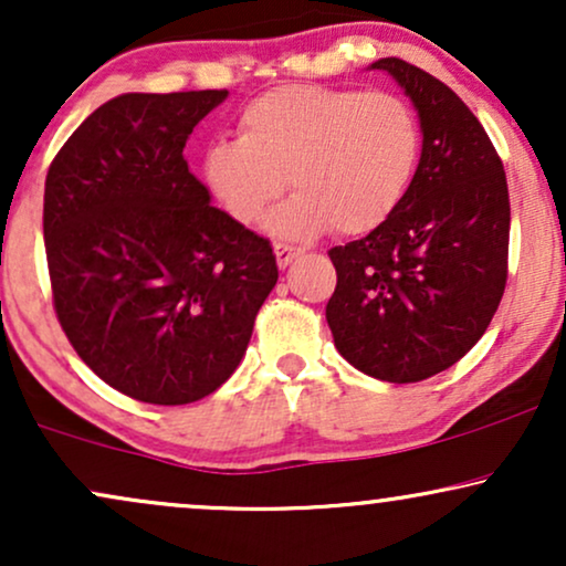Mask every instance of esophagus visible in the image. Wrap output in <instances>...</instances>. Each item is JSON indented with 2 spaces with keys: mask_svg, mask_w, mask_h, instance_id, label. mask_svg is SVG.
<instances>
[{
  "mask_svg": "<svg viewBox=\"0 0 566 566\" xmlns=\"http://www.w3.org/2000/svg\"><path fill=\"white\" fill-rule=\"evenodd\" d=\"M274 255H276L279 269H287L290 263L295 261L297 255H300V250L292 248V245H284V242H276V245H274Z\"/></svg>",
  "mask_w": 566,
  "mask_h": 566,
  "instance_id": "obj_1",
  "label": "esophagus"
}]
</instances>
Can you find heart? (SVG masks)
Here are the masks:
<instances>
[{"instance_id": "heart-1", "label": "heart", "mask_w": 566, "mask_h": 566, "mask_svg": "<svg viewBox=\"0 0 566 566\" xmlns=\"http://www.w3.org/2000/svg\"><path fill=\"white\" fill-rule=\"evenodd\" d=\"M423 148L418 114L386 91L282 85L240 114V140L203 156L213 198L240 224H255L284 188L295 190L269 219L282 240L334 230H378L402 203Z\"/></svg>"}]
</instances>
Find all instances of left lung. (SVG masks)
Here are the masks:
<instances>
[{
  "label": "left lung",
  "mask_w": 566,
  "mask_h": 566,
  "mask_svg": "<svg viewBox=\"0 0 566 566\" xmlns=\"http://www.w3.org/2000/svg\"><path fill=\"white\" fill-rule=\"evenodd\" d=\"M370 67L412 98L423 154L399 209L368 238L328 250L326 321L349 366L415 384L468 355L502 303L510 190L483 125L447 83L397 56Z\"/></svg>",
  "instance_id": "8db88e82"
}]
</instances>
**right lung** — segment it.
<instances>
[{
    "instance_id": "add662e5",
    "label": "right lung",
    "mask_w": 566,
    "mask_h": 566,
    "mask_svg": "<svg viewBox=\"0 0 566 566\" xmlns=\"http://www.w3.org/2000/svg\"><path fill=\"white\" fill-rule=\"evenodd\" d=\"M224 98L123 93L70 135L46 175L56 321L85 366L138 402L217 391L279 279L269 240L211 206L182 156Z\"/></svg>"
}]
</instances>
